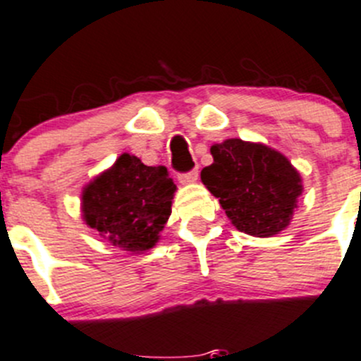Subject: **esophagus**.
I'll use <instances>...</instances> for the list:
<instances>
[{"instance_id": "obj_1", "label": "esophagus", "mask_w": 361, "mask_h": 361, "mask_svg": "<svg viewBox=\"0 0 361 361\" xmlns=\"http://www.w3.org/2000/svg\"><path fill=\"white\" fill-rule=\"evenodd\" d=\"M197 176H200L197 169H192V171H187V173H181L178 178H180L181 183H194V181L197 180Z\"/></svg>"}]
</instances>
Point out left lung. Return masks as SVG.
<instances>
[{
  "instance_id": "8db88e82",
  "label": "left lung",
  "mask_w": 361,
  "mask_h": 361,
  "mask_svg": "<svg viewBox=\"0 0 361 361\" xmlns=\"http://www.w3.org/2000/svg\"><path fill=\"white\" fill-rule=\"evenodd\" d=\"M210 151L214 164L201 171V180L235 228L252 237L285 230L302 192L290 161L264 144L240 139L215 144Z\"/></svg>"
}]
</instances>
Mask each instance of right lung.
<instances>
[{
    "mask_svg": "<svg viewBox=\"0 0 361 361\" xmlns=\"http://www.w3.org/2000/svg\"><path fill=\"white\" fill-rule=\"evenodd\" d=\"M174 190L167 167H149L124 153L112 169L85 188L83 217L114 245L133 252L147 251L169 219Z\"/></svg>",
    "mask_w": 361,
    "mask_h": 361,
    "instance_id": "obj_1",
    "label": "right lung"
}]
</instances>
